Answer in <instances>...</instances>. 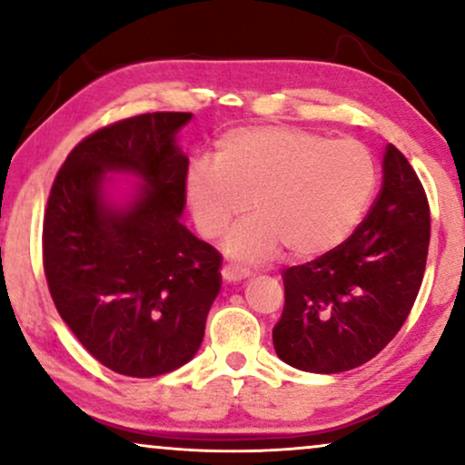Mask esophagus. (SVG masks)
<instances>
[{
    "mask_svg": "<svg viewBox=\"0 0 465 465\" xmlns=\"http://www.w3.org/2000/svg\"><path fill=\"white\" fill-rule=\"evenodd\" d=\"M222 277H224L226 282H241V279L250 277V271L241 269L237 264H224L222 266Z\"/></svg>",
    "mask_w": 465,
    "mask_h": 465,
    "instance_id": "esophagus-1",
    "label": "esophagus"
}]
</instances>
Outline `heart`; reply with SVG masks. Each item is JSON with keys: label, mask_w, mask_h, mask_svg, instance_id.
<instances>
[{"label": "heart", "mask_w": 465, "mask_h": 465, "mask_svg": "<svg viewBox=\"0 0 465 465\" xmlns=\"http://www.w3.org/2000/svg\"><path fill=\"white\" fill-rule=\"evenodd\" d=\"M379 182L377 161L355 139H330L298 126H243L215 142L213 164L194 163L186 203L203 237L226 239V252L256 262L283 247L294 260L339 247L360 224Z\"/></svg>", "instance_id": "heart-1"}]
</instances>
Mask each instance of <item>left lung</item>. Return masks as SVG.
<instances>
[{"mask_svg":"<svg viewBox=\"0 0 465 465\" xmlns=\"http://www.w3.org/2000/svg\"><path fill=\"white\" fill-rule=\"evenodd\" d=\"M430 203L396 145L385 148L383 186L351 237L283 271L285 304L272 345L298 371L334 374L383 351L421 288Z\"/></svg>","mask_w":465,"mask_h":465,"instance_id":"obj_1","label":"left lung"}]
</instances>
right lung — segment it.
I'll use <instances>...</instances> for the list:
<instances>
[{
	"label": "right lung",
	"mask_w": 465,
	"mask_h": 465,
	"mask_svg": "<svg viewBox=\"0 0 465 465\" xmlns=\"http://www.w3.org/2000/svg\"><path fill=\"white\" fill-rule=\"evenodd\" d=\"M193 114L152 112L82 139L50 188L42 258L54 307L82 347L110 371L148 379L199 351L220 292V252L180 222L188 158L175 133ZM144 180L124 210L107 208L103 173Z\"/></svg>",
	"instance_id": "add662e5"
}]
</instances>
